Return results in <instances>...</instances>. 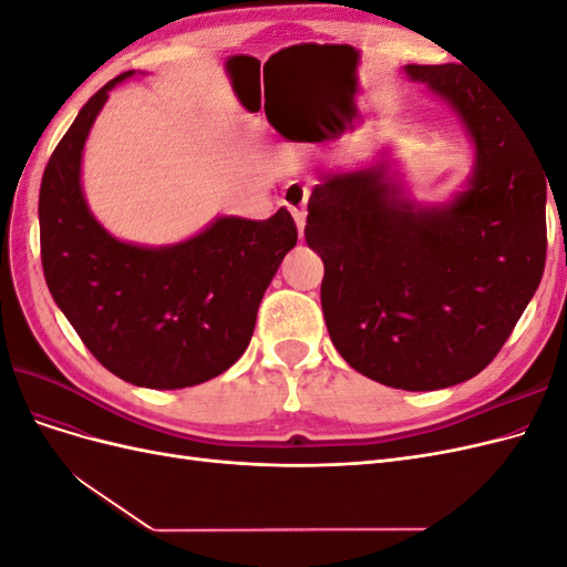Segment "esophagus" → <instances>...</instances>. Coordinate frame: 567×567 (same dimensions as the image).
<instances>
[{
    "label": "esophagus",
    "instance_id": "34e87169",
    "mask_svg": "<svg viewBox=\"0 0 567 567\" xmlns=\"http://www.w3.org/2000/svg\"><path fill=\"white\" fill-rule=\"evenodd\" d=\"M286 205L290 215L296 217V225L300 236H305V225H307V188L298 186V184H290L288 192H286Z\"/></svg>",
    "mask_w": 567,
    "mask_h": 567
}]
</instances>
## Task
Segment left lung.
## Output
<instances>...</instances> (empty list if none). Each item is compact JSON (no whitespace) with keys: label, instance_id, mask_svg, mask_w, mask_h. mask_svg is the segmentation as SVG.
Masks as SVG:
<instances>
[{"label":"left lung","instance_id":"obj_1","mask_svg":"<svg viewBox=\"0 0 567 567\" xmlns=\"http://www.w3.org/2000/svg\"><path fill=\"white\" fill-rule=\"evenodd\" d=\"M458 117L473 173L450 200L419 203L381 148L323 175L307 246L323 260L321 310L346 362L411 392L473 379L502 350L542 281L548 175L527 130L461 65H404Z\"/></svg>","mask_w":567,"mask_h":567}]
</instances>
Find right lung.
<instances>
[{"label": "right lung", "mask_w": 567, "mask_h": 567, "mask_svg": "<svg viewBox=\"0 0 567 567\" xmlns=\"http://www.w3.org/2000/svg\"><path fill=\"white\" fill-rule=\"evenodd\" d=\"M132 75H117L82 106L44 167V279L84 346L117 379L192 388L246 352L257 307L298 229L286 208L269 219L219 215L169 246L130 244L101 225L82 192V151L109 92Z\"/></svg>", "instance_id": "right-lung-1"}]
</instances>
